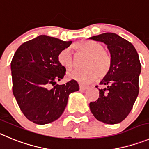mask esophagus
Returning a JSON list of instances; mask_svg holds the SVG:
<instances>
[{
    "label": "esophagus",
    "instance_id": "obj_1",
    "mask_svg": "<svg viewBox=\"0 0 149 149\" xmlns=\"http://www.w3.org/2000/svg\"><path fill=\"white\" fill-rule=\"evenodd\" d=\"M79 89H80V90H87V86H84V85H81V84H80V85H79Z\"/></svg>",
    "mask_w": 149,
    "mask_h": 149
}]
</instances>
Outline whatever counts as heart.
Masks as SVG:
<instances>
[{
  "label": "heart",
  "instance_id": "obj_1",
  "mask_svg": "<svg viewBox=\"0 0 149 149\" xmlns=\"http://www.w3.org/2000/svg\"><path fill=\"white\" fill-rule=\"evenodd\" d=\"M76 56L86 55L83 62L82 70L70 73L68 76L81 84H87L98 78H104L109 73L112 68V59L110 53L104 49L99 42L84 40L76 42L73 45ZM58 62L68 71L73 70L76 65V60L71 51L64 48L59 53Z\"/></svg>",
  "mask_w": 149,
  "mask_h": 149
}]
</instances>
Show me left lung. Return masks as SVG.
I'll use <instances>...</instances> for the list:
<instances>
[{
  "label": "left lung",
  "mask_w": 149,
  "mask_h": 149,
  "mask_svg": "<svg viewBox=\"0 0 149 149\" xmlns=\"http://www.w3.org/2000/svg\"><path fill=\"white\" fill-rule=\"evenodd\" d=\"M90 39L105 43L112 59L110 71L100 83L99 98L90 103V111L103 123H120L131 112L139 93L141 64L138 54L130 42L114 33Z\"/></svg>",
  "instance_id": "left-lung-1"
}]
</instances>
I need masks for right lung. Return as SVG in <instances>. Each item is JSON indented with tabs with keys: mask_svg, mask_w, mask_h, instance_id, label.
Returning a JSON list of instances; mask_svg holds the SVG:
<instances>
[{
	"mask_svg": "<svg viewBox=\"0 0 149 149\" xmlns=\"http://www.w3.org/2000/svg\"><path fill=\"white\" fill-rule=\"evenodd\" d=\"M71 42L40 35L25 42L15 52L11 62L12 92L30 121L43 125L57 120L69 94L79 90L73 79L65 84H56L66 72L58 62V54Z\"/></svg>",
	"mask_w": 149,
	"mask_h": 149,
	"instance_id": "1",
	"label": "right lung"
}]
</instances>
